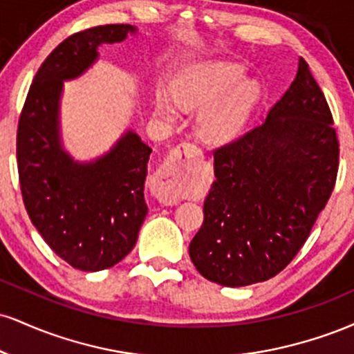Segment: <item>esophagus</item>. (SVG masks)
Returning <instances> with one entry per match:
<instances>
[{
  "mask_svg": "<svg viewBox=\"0 0 354 354\" xmlns=\"http://www.w3.org/2000/svg\"><path fill=\"white\" fill-rule=\"evenodd\" d=\"M201 158L203 151L196 145H178L153 176V194L158 201L163 205H176L185 189V181L191 168Z\"/></svg>",
  "mask_w": 354,
  "mask_h": 354,
  "instance_id": "esophagus-1",
  "label": "esophagus"
}]
</instances>
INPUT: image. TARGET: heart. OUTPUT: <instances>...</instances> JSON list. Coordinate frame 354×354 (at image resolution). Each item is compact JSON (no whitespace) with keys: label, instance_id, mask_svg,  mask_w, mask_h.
I'll use <instances>...</instances> for the list:
<instances>
[{"label":"heart","instance_id":"obj_1","mask_svg":"<svg viewBox=\"0 0 354 354\" xmlns=\"http://www.w3.org/2000/svg\"><path fill=\"white\" fill-rule=\"evenodd\" d=\"M243 78H245V70L236 63H211L191 66L174 80V95L181 103H209L198 115V129L205 138L226 140L238 133V129L245 124L246 118L250 116L258 100L259 89L254 81L241 83ZM228 88L232 91L222 97V93ZM218 95L222 98L218 99ZM154 106L160 115L166 118L176 116V103L166 93H158L154 98Z\"/></svg>","mask_w":354,"mask_h":354}]
</instances>
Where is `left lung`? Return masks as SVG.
<instances>
[{
    "instance_id": "1",
    "label": "left lung",
    "mask_w": 354,
    "mask_h": 354,
    "mask_svg": "<svg viewBox=\"0 0 354 354\" xmlns=\"http://www.w3.org/2000/svg\"><path fill=\"white\" fill-rule=\"evenodd\" d=\"M205 219L189 245L196 270L223 286L273 278L293 261L336 185L339 143L323 91L299 58L263 123L213 151Z\"/></svg>"
}]
</instances>
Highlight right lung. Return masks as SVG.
Listing matches in <instances>:
<instances>
[{"mask_svg":"<svg viewBox=\"0 0 354 354\" xmlns=\"http://www.w3.org/2000/svg\"><path fill=\"white\" fill-rule=\"evenodd\" d=\"M131 24H101L68 36L33 78L16 133V160L31 223L61 259L81 271L120 263L136 245L148 206L145 180L151 148L128 131L88 165L61 148L58 104L63 81L80 76L103 43L123 41Z\"/></svg>","mask_w":354,"mask_h":354,"instance_id":"add662e5","label":"right lung"}]
</instances>
